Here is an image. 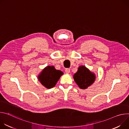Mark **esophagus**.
<instances>
[{
	"label": "esophagus",
	"instance_id": "esophagus-1",
	"mask_svg": "<svg viewBox=\"0 0 129 129\" xmlns=\"http://www.w3.org/2000/svg\"><path fill=\"white\" fill-rule=\"evenodd\" d=\"M65 72H66L67 74H69V73L70 72V69H69V68L66 69H65Z\"/></svg>",
	"mask_w": 129,
	"mask_h": 129
}]
</instances>
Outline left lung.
<instances>
[{"label": "left lung", "mask_w": 129, "mask_h": 129, "mask_svg": "<svg viewBox=\"0 0 129 129\" xmlns=\"http://www.w3.org/2000/svg\"><path fill=\"white\" fill-rule=\"evenodd\" d=\"M74 79L81 89H85L92 85L95 80L96 76L94 73L85 66L79 67L77 72L73 76Z\"/></svg>", "instance_id": "1"}]
</instances>
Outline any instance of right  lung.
<instances>
[{"instance_id":"1","label":"right lung","mask_w":129,"mask_h":129,"mask_svg":"<svg viewBox=\"0 0 129 129\" xmlns=\"http://www.w3.org/2000/svg\"><path fill=\"white\" fill-rule=\"evenodd\" d=\"M63 74L62 71L56 70L54 66H48L42 71L38 79L44 87L51 89L55 86Z\"/></svg>"}]
</instances>
